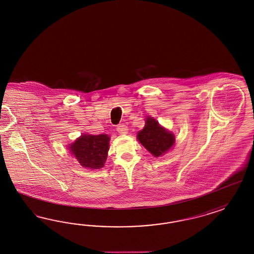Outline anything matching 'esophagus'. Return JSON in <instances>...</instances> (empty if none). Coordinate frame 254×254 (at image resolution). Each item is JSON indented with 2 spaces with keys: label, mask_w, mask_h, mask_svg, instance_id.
Segmentation results:
<instances>
[{
  "label": "esophagus",
  "mask_w": 254,
  "mask_h": 254,
  "mask_svg": "<svg viewBox=\"0 0 254 254\" xmlns=\"http://www.w3.org/2000/svg\"><path fill=\"white\" fill-rule=\"evenodd\" d=\"M116 130L120 134H126V133H127L128 129H127V127L125 124H120L116 127Z\"/></svg>",
  "instance_id": "obj_1"
}]
</instances>
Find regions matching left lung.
<instances>
[{
    "mask_svg": "<svg viewBox=\"0 0 254 254\" xmlns=\"http://www.w3.org/2000/svg\"><path fill=\"white\" fill-rule=\"evenodd\" d=\"M137 137L140 143L157 158L165 154L175 143L174 134L161 127L158 123L151 117L146 119L145 127L139 131Z\"/></svg>",
    "mask_w": 254,
    "mask_h": 254,
    "instance_id": "obj_1",
    "label": "left lung"
}]
</instances>
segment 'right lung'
I'll use <instances>...</instances> for the list:
<instances>
[{
    "instance_id": "obj_1",
    "label": "right lung",
    "mask_w": 254,
    "mask_h": 254,
    "mask_svg": "<svg viewBox=\"0 0 254 254\" xmlns=\"http://www.w3.org/2000/svg\"><path fill=\"white\" fill-rule=\"evenodd\" d=\"M110 138L108 135L83 134L70 145V152L78 159L80 165L89 169L104 166L109 151Z\"/></svg>"
}]
</instances>
